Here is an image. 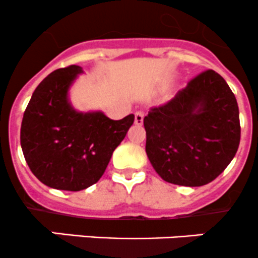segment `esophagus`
Returning a JSON list of instances; mask_svg holds the SVG:
<instances>
[{
	"label": "esophagus",
	"mask_w": 258,
	"mask_h": 258,
	"mask_svg": "<svg viewBox=\"0 0 258 258\" xmlns=\"http://www.w3.org/2000/svg\"><path fill=\"white\" fill-rule=\"evenodd\" d=\"M143 120H144V113H143V111H137V113H135L134 123L137 124V125H142Z\"/></svg>",
	"instance_id": "1"
}]
</instances>
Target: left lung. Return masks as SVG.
<instances>
[{
	"mask_svg": "<svg viewBox=\"0 0 258 258\" xmlns=\"http://www.w3.org/2000/svg\"><path fill=\"white\" fill-rule=\"evenodd\" d=\"M145 152L163 180L201 187L236 155L241 138L237 100L219 74L207 70L144 118Z\"/></svg>",
	"mask_w": 258,
	"mask_h": 258,
	"instance_id": "obj_1",
	"label": "left lung"
}]
</instances>
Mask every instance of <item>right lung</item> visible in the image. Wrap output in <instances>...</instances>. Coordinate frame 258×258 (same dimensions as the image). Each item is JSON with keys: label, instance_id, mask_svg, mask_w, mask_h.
<instances>
[{"label": "right lung", "instance_id": "1", "mask_svg": "<svg viewBox=\"0 0 258 258\" xmlns=\"http://www.w3.org/2000/svg\"><path fill=\"white\" fill-rule=\"evenodd\" d=\"M83 73L78 65L52 71L35 89L22 119L27 165L53 189L78 192L95 184L134 123L133 114L113 120L101 110H76L70 89Z\"/></svg>", "mask_w": 258, "mask_h": 258}]
</instances>
